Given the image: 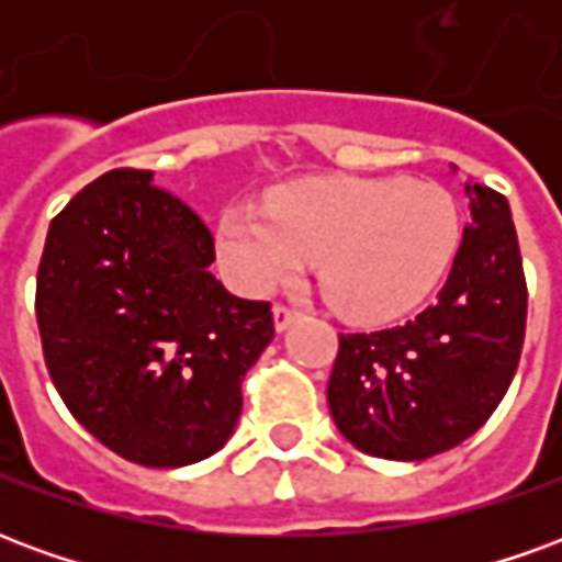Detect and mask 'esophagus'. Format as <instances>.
<instances>
[{"label":"esophagus","instance_id":"obj_1","mask_svg":"<svg viewBox=\"0 0 562 562\" xmlns=\"http://www.w3.org/2000/svg\"><path fill=\"white\" fill-rule=\"evenodd\" d=\"M297 318H301V313H294L289 306H273V328H277V334L292 328Z\"/></svg>","mask_w":562,"mask_h":562}]
</instances>
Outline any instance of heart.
I'll return each mask as SVG.
<instances>
[{"mask_svg": "<svg viewBox=\"0 0 562 562\" xmlns=\"http://www.w3.org/2000/svg\"><path fill=\"white\" fill-rule=\"evenodd\" d=\"M463 244L454 195L401 177H310L265 210L232 204L213 228L222 280L265 297L316 258L318 282L346 316L394 322L442 285Z\"/></svg>", "mask_w": 562, "mask_h": 562, "instance_id": "1", "label": "heart"}]
</instances>
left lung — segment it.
<instances>
[{"label": "left lung", "mask_w": 562, "mask_h": 562, "mask_svg": "<svg viewBox=\"0 0 562 562\" xmlns=\"http://www.w3.org/2000/svg\"><path fill=\"white\" fill-rule=\"evenodd\" d=\"M463 186L472 222L436 304L397 328L340 334L330 418L370 458L427 460L460 446L518 370L527 282L512 210L494 189Z\"/></svg>", "instance_id": "left-lung-1"}]
</instances>
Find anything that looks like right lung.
<instances>
[{
	"label": "right lung",
	"instance_id": "obj_1",
	"mask_svg": "<svg viewBox=\"0 0 562 562\" xmlns=\"http://www.w3.org/2000/svg\"><path fill=\"white\" fill-rule=\"evenodd\" d=\"M213 237L153 171L116 168L50 222L35 316L59 397L140 467H189L232 439L240 382L273 340L268 304L225 292Z\"/></svg>",
	"mask_w": 562,
	"mask_h": 562
}]
</instances>
